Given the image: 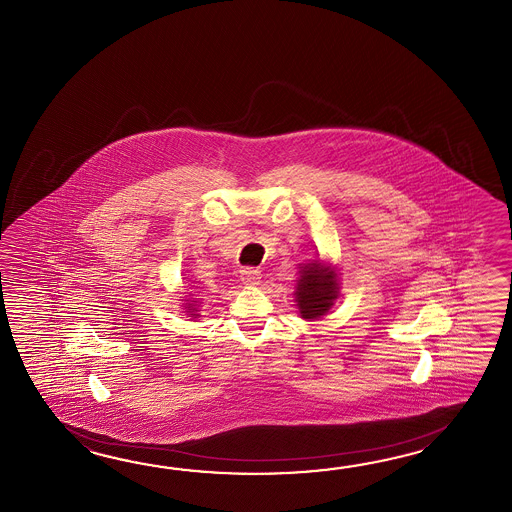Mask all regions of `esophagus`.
Listing matches in <instances>:
<instances>
[{
  "mask_svg": "<svg viewBox=\"0 0 512 512\" xmlns=\"http://www.w3.org/2000/svg\"><path fill=\"white\" fill-rule=\"evenodd\" d=\"M241 282L243 285H249V287H254V285H260L261 282V272L258 269H243L240 274Z\"/></svg>",
  "mask_w": 512,
  "mask_h": 512,
  "instance_id": "obj_1",
  "label": "esophagus"
}]
</instances>
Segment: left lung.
<instances>
[{"instance_id":"left-lung-1","label":"left lung","mask_w":512,"mask_h":512,"mask_svg":"<svg viewBox=\"0 0 512 512\" xmlns=\"http://www.w3.org/2000/svg\"><path fill=\"white\" fill-rule=\"evenodd\" d=\"M296 280V305L305 320H318L329 313L338 298V274L335 267L322 261L300 265Z\"/></svg>"}]
</instances>
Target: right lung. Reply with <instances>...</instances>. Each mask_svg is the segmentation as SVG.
<instances>
[{
	"mask_svg": "<svg viewBox=\"0 0 512 512\" xmlns=\"http://www.w3.org/2000/svg\"><path fill=\"white\" fill-rule=\"evenodd\" d=\"M190 302H192V304H186V309H188V311H186V313H190V315H192V316H194V318H196V316H199V315H196L197 305L194 304V300H190Z\"/></svg>",
	"mask_w": 512,
	"mask_h": 512,
	"instance_id": "obj_1",
	"label": "right lung"
}]
</instances>
